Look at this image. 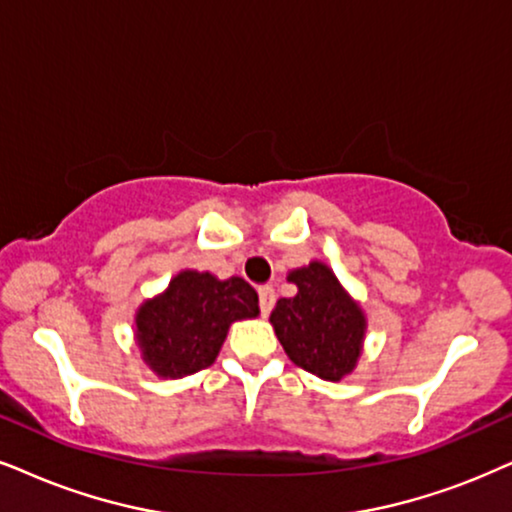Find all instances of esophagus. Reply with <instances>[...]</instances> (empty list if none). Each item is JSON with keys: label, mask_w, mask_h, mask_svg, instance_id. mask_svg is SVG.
Instances as JSON below:
<instances>
[{"label": "esophagus", "mask_w": 512, "mask_h": 512, "mask_svg": "<svg viewBox=\"0 0 512 512\" xmlns=\"http://www.w3.org/2000/svg\"><path fill=\"white\" fill-rule=\"evenodd\" d=\"M274 302H276V293L271 286H262L260 288V312L262 316H267L271 309H274Z\"/></svg>", "instance_id": "1"}]
</instances>
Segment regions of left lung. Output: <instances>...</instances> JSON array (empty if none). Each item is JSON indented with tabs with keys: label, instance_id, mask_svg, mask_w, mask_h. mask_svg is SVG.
<instances>
[{
	"label": "left lung",
	"instance_id": "1",
	"mask_svg": "<svg viewBox=\"0 0 512 512\" xmlns=\"http://www.w3.org/2000/svg\"><path fill=\"white\" fill-rule=\"evenodd\" d=\"M295 297H281L269 321L293 364L323 380H340L357 366L366 319L321 262L288 276Z\"/></svg>",
	"mask_w": 512,
	"mask_h": 512
}]
</instances>
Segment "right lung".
<instances>
[{
	"mask_svg": "<svg viewBox=\"0 0 512 512\" xmlns=\"http://www.w3.org/2000/svg\"><path fill=\"white\" fill-rule=\"evenodd\" d=\"M257 314V293L243 278L219 281L212 274L181 271L163 295L139 309L137 340L155 373L181 378L215 361L231 323Z\"/></svg>",
	"mask_w": 512,
	"mask_h": 512,
	"instance_id": "add662e5",
	"label": "right lung"
}]
</instances>
